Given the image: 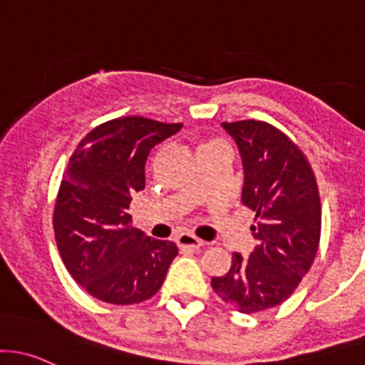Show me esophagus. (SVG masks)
<instances>
[{"label":"esophagus","mask_w":365,"mask_h":365,"mask_svg":"<svg viewBox=\"0 0 365 365\" xmlns=\"http://www.w3.org/2000/svg\"><path fill=\"white\" fill-rule=\"evenodd\" d=\"M175 241L180 247H189V250H197V247H201L204 244L201 239H197L195 235L189 234V232H183V234H180Z\"/></svg>","instance_id":"1"}]
</instances>
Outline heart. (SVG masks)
Masks as SVG:
<instances>
[{
	"label": "heart",
	"mask_w": 365,
	"mask_h": 365,
	"mask_svg": "<svg viewBox=\"0 0 365 365\" xmlns=\"http://www.w3.org/2000/svg\"><path fill=\"white\" fill-rule=\"evenodd\" d=\"M213 143H223V142H220V140H210V142H204V143H201V145H199V147H204V145H213Z\"/></svg>",
	"instance_id": "1"
}]
</instances>
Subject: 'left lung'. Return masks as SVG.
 I'll list each match as a JSON object with an SVG mask.
<instances>
[{"mask_svg": "<svg viewBox=\"0 0 365 365\" xmlns=\"http://www.w3.org/2000/svg\"><path fill=\"white\" fill-rule=\"evenodd\" d=\"M239 145L244 166L242 202L255 211L258 246L232 255L225 275L211 287L227 305L256 314L286 302L319 251L322 206L317 178L303 150L279 128L244 119L222 123Z\"/></svg>", "mask_w": 365, "mask_h": 365, "instance_id": "1", "label": "left lung"}]
</instances>
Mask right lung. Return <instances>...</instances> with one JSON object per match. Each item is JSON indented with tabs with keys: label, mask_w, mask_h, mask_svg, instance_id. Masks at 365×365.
<instances>
[{
	"label": "right lung",
	"mask_w": 365,
	"mask_h": 365,
	"mask_svg": "<svg viewBox=\"0 0 365 365\" xmlns=\"http://www.w3.org/2000/svg\"><path fill=\"white\" fill-rule=\"evenodd\" d=\"M182 123L110 119L72 152L53 210L58 253L72 279L100 302L133 305L161 289L178 247L135 230L131 194L145 187L150 149Z\"/></svg>",
	"instance_id": "obj_1"
}]
</instances>
